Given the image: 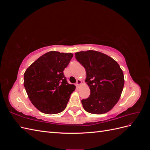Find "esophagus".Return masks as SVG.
I'll list each match as a JSON object with an SVG mask.
<instances>
[{"label": "esophagus", "instance_id": "esophagus-1", "mask_svg": "<svg viewBox=\"0 0 150 150\" xmlns=\"http://www.w3.org/2000/svg\"><path fill=\"white\" fill-rule=\"evenodd\" d=\"M81 84H82V81H81L80 79H78V80H77V82H76V86H79L81 85Z\"/></svg>", "mask_w": 150, "mask_h": 150}]
</instances>
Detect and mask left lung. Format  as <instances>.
<instances>
[{"label":"left lung","instance_id":"obj_1","mask_svg":"<svg viewBox=\"0 0 150 150\" xmlns=\"http://www.w3.org/2000/svg\"><path fill=\"white\" fill-rule=\"evenodd\" d=\"M85 68V82L90 89V96L81 103L84 110L101 115L110 111L118 102L123 89L125 79L120 65L111 57L89 50L75 54Z\"/></svg>","mask_w":150,"mask_h":150}]
</instances>
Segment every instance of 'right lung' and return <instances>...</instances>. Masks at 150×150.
Segmentation results:
<instances>
[{
	"instance_id": "right-lung-1",
	"label": "right lung",
	"mask_w": 150,
	"mask_h": 150,
	"mask_svg": "<svg viewBox=\"0 0 150 150\" xmlns=\"http://www.w3.org/2000/svg\"><path fill=\"white\" fill-rule=\"evenodd\" d=\"M72 53L50 51L39 57L24 74V86L31 103L39 111L54 115L65 110L76 89L63 73Z\"/></svg>"
}]
</instances>
